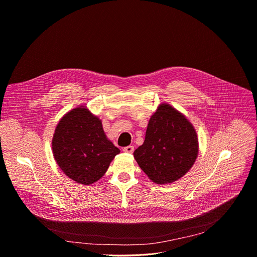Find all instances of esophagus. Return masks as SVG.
<instances>
[{"mask_svg":"<svg viewBox=\"0 0 257 257\" xmlns=\"http://www.w3.org/2000/svg\"><path fill=\"white\" fill-rule=\"evenodd\" d=\"M123 152H125L127 154H132L134 152V147H132V146L125 147V148H123Z\"/></svg>","mask_w":257,"mask_h":257,"instance_id":"1","label":"esophagus"}]
</instances>
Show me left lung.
<instances>
[{
  "label": "left lung",
  "mask_w": 257,
  "mask_h": 257,
  "mask_svg": "<svg viewBox=\"0 0 257 257\" xmlns=\"http://www.w3.org/2000/svg\"><path fill=\"white\" fill-rule=\"evenodd\" d=\"M193 125L169 104H161L150 119L143 146L133 153L143 171L156 183H169L188 172L198 157Z\"/></svg>",
  "instance_id": "1"
}]
</instances>
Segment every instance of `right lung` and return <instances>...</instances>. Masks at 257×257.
I'll return each mask as SVG.
<instances>
[{
    "label": "right lung",
    "instance_id": "add662e5",
    "mask_svg": "<svg viewBox=\"0 0 257 257\" xmlns=\"http://www.w3.org/2000/svg\"><path fill=\"white\" fill-rule=\"evenodd\" d=\"M52 150L66 176L86 185L100 179L120 153L106 138L101 121L82 106L67 112L59 121Z\"/></svg>",
    "mask_w": 257,
    "mask_h": 257
}]
</instances>
